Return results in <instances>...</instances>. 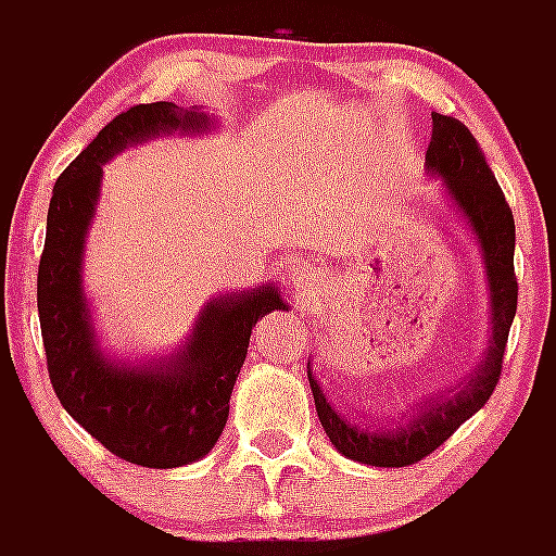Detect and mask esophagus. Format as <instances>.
I'll use <instances>...</instances> for the list:
<instances>
[{"instance_id":"obj_1","label":"esophagus","mask_w":556,"mask_h":556,"mask_svg":"<svg viewBox=\"0 0 556 556\" xmlns=\"http://www.w3.org/2000/svg\"><path fill=\"white\" fill-rule=\"evenodd\" d=\"M308 269H303V267H298V273H294V275H298V278H308Z\"/></svg>"}]
</instances>
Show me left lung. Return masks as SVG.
<instances>
[{
  "instance_id": "left-lung-1",
  "label": "left lung",
  "mask_w": 556,
  "mask_h": 556,
  "mask_svg": "<svg viewBox=\"0 0 556 556\" xmlns=\"http://www.w3.org/2000/svg\"><path fill=\"white\" fill-rule=\"evenodd\" d=\"M431 141L426 150V169L431 178L443 180L445 198L451 200L462 219L470 225L476 242H479L484 273L490 287V348L484 353L479 370L473 372L468 384L454 387V395L445 401H429L426 409L412 415L409 424L390 431H370V426L351 424L345 415H339L314 381L312 365H308V384L314 392V406L320 417L328 440L339 454L362 465L376 468H406L415 465L459 429L468 417H473L481 406L488 404L495 384L501 378L504 351H507L509 326L518 308V278H515V219L513 208L504 200L493 169L479 150L473 132L454 116L431 113Z\"/></svg>"
}]
</instances>
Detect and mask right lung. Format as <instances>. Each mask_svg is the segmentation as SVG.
I'll return each instance as SVG.
<instances>
[{
    "label": "right lung",
    "instance_id": "1",
    "mask_svg": "<svg viewBox=\"0 0 556 556\" xmlns=\"http://www.w3.org/2000/svg\"><path fill=\"white\" fill-rule=\"evenodd\" d=\"M198 108L150 102L122 111L63 169L52 189L47 242L38 264V320L52 390L63 409L119 459L141 468H180L214 448L228 420L230 392L258 317L287 308L275 287L214 298L191 339L164 365H125L97 342L83 292L86 230L100 200L102 164L159 132H200Z\"/></svg>",
    "mask_w": 556,
    "mask_h": 556
}]
</instances>
